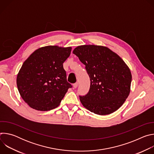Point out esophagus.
<instances>
[{
	"mask_svg": "<svg viewBox=\"0 0 154 154\" xmlns=\"http://www.w3.org/2000/svg\"><path fill=\"white\" fill-rule=\"evenodd\" d=\"M77 86H78V82H76V83H75L73 84L74 88H77Z\"/></svg>",
	"mask_w": 154,
	"mask_h": 154,
	"instance_id": "obj_1",
	"label": "esophagus"
}]
</instances>
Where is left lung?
Segmentation results:
<instances>
[{
	"label": "left lung",
	"instance_id": "obj_1",
	"mask_svg": "<svg viewBox=\"0 0 154 154\" xmlns=\"http://www.w3.org/2000/svg\"><path fill=\"white\" fill-rule=\"evenodd\" d=\"M73 54L85 65L90 79L89 91L79 96L82 105L99 115L116 111L130 93L131 74L124 61L110 49L100 46H80Z\"/></svg>",
	"mask_w": 154,
	"mask_h": 154
}]
</instances>
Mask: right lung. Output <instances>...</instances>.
<instances>
[{
  "mask_svg": "<svg viewBox=\"0 0 154 154\" xmlns=\"http://www.w3.org/2000/svg\"><path fill=\"white\" fill-rule=\"evenodd\" d=\"M72 48L48 46L36 50L24 61L17 76L21 97L32 108L48 111L57 107L69 88L63 63Z\"/></svg>",
  "mask_w": 154,
  "mask_h": 154,
  "instance_id": "right-lung-1",
  "label": "right lung"
}]
</instances>
